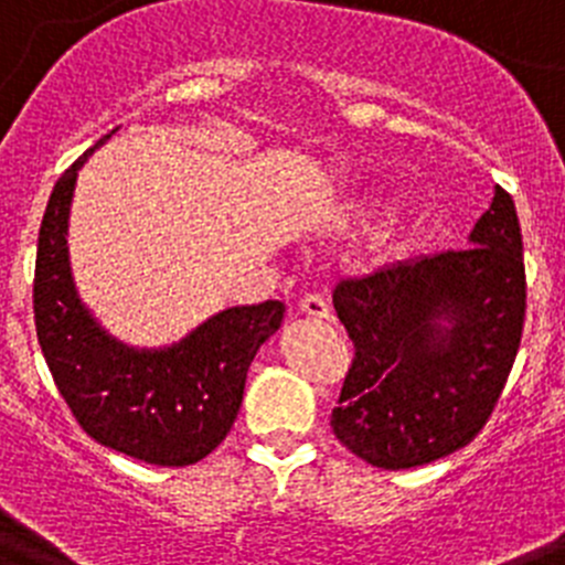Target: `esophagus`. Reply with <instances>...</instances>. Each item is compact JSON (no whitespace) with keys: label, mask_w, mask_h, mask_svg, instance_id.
Masks as SVG:
<instances>
[{"label":"esophagus","mask_w":565,"mask_h":565,"mask_svg":"<svg viewBox=\"0 0 565 565\" xmlns=\"http://www.w3.org/2000/svg\"><path fill=\"white\" fill-rule=\"evenodd\" d=\"M298 309H301V315H307V318H318V320L332 318V309H329L327 298H320V295H303Z\"/></svg>","instance_id":"esophagus-1"}]
</instances>
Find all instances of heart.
I'll return each mask as SVG.
<instances>
[{
  "instance_id": "obj_1",
  "label": "heart",
  "mask_w": 565,
  "mask_h": 565,
  "mask_svg": "<svg viewBox=\"0 0 565 565\" xmlns=\"http://www.w3.org/2000/svg\"><path fill=\"white\" fill-rule=\"evenodd\" d=\"M374 213H377V202H369V200L352 202L349 211H345V220L352 222V225H365Z\"/></svg>"
}]
</instances>
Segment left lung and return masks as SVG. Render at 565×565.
<instances>
[{"mask_svg": "<svg viewBox=\"0 0 565 565\" xmlns=\"http://www.w3.org/2000/svg\"><path fill=\"white\" fill-rule=\"evenodd\" d=\"M332 301L354 343L332 411L340 445L383 470L470 445L521 345L526 273L515 202L495 188L470 247L345 278Z\"/></svg>", "mask_w": 565, "mask_h": 565, "instance_id": "left-lung-1", "label": "left lung"}]
</instances>
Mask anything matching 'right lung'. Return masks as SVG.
I'll use <instances>...</instances> for the list:
<instances>
[{
	"instance_id": "1",
	"label": "right lung",
	"mask_w": 565,
	"mask_h": 565,
	"mask_svg": "<svg viewBox=\"0 0 565 565\" xmlns=\"http://www.w3.org/2000/svg\"><path fill=\"white\" fill-rule=\"evenodd\" d=\"M98 146L58 177L44 211L33 281L39 345L64 403L95 441L149 465H194L231 434L247 369L281 327L284 303L222 309L166 349L111 338L78 298L67 247L75 180Z\"/></svg>"
}]
</instances>
